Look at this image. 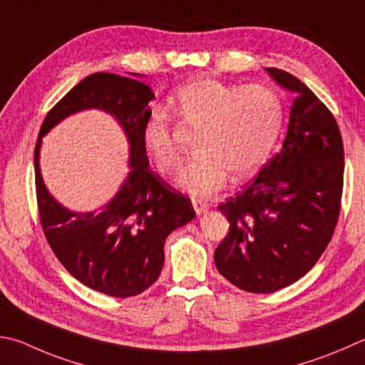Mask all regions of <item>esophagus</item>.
<instances>
[{
    "mask_svg": "<svg viewBox=\"0 0 365 365\" xmlns=\"http://www.w3.org/2000/svg\"><path fill=\"white\" fill-rule=\"evenodd\" d=\"M191 204H193V207H195V210H196V214H197V215L205 214V212L209 210V204H207V202H204V201H201V200H193V201H191Z\"/></svg>",
    "mask_w": 365,
    "mask_h": 365,
    "instance_id": "esophagus-1",
    "label": "esophagus"
}]
</instances>
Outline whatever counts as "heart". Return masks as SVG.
<instances>
[{
  "label": "heart",
  "mask_w": 365,
  "mask_h": 365,
  "mask_svg": "<svg viewBox=\"0 0 365 365\" xmlns=\"http://www.w3.org/2000/svg\"><path fill=\"white\" fill-rule=\"evenodd\" d=\"M169 110L178 121L200 128L196 156L177 177V185L193 196H209L225 187L228 174L236 180L254 174L267 160L284 119V105L269 88H244L196 78L177 88ZM143 147L161 174L174 172L182 161L180 148L163 108H153L142 129Z\"/></svg>",
  "instance_id": "1"
}]
</instances>
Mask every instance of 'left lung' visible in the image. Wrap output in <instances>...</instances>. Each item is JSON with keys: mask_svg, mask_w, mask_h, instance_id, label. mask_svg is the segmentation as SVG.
Masks as SVG:
<instances>
[{"mask_svg": "<svg viewBox=\"0 0 365 365\" xmlns=\"http://www.w3.org/2000/svg\"><path fill=\"white\" fill-rule=\"evenodd\" d=\"M294 92L279 153L218 210L230 231L215 249L218 273L246 292L271 294L300 279L332 240L343 191V142L334 115L290 73L267 68Z\"/></svg>", "mask_w": 365, "mask_h": 365, "instance_id": "8db88e82", "label": "left lung"}]
</instances>
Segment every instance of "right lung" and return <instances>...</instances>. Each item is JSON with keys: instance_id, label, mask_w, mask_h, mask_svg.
<instances>
[{"instance_id": "obj_1", "label": "right lung", "mask_w": 365, "mask_h": 365, "mask_svg": "<svg viewBox=\"0 0 365 365\" xmlns=\"http://www.w3.org/2000/svg\"><path fill=\"white\" fill-rule=\"evenodd\" d=\"M153 98L150 86L138 79L94 73L46 115L35 147L36 200L46 240L73 277L110 297H134L147 290L161 274L165 237L196 215L190 197L150 169L142 129ZM92 108L111 114L123 128L130 143V174L103 208L75 212L56 202L45 188L38 150L52 127L78 110Z\"/></svg>"}]
</instances>
